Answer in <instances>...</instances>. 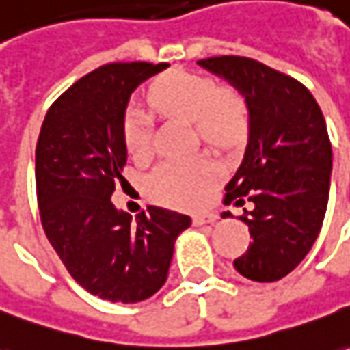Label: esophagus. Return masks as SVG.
<instances>
[{
	"instance_id": "esophagus-1",
	"label": "esophagus",
	"mask_w": 350,
	"mask_h": 350,
	"mask_svg": "<svg viewBox=\"0 0 350 350\" xmlns=\"http://www.w3.org/2000/svg\"><path fill=\"white\" fill-rule=\"evenodd\" d=\"M216 220H218V215H215V213H201V215L193 216V224L195 226L215 224Z\"/></svg>"
}]
</instances>
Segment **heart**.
<instances>
[{
	"label": "heart",
	"mask_w": 350,
	"mask_h": 350,
	"mask_svg": "<svg viewBox=\"0 0 350 350\" xmlns=\"http://www.w3.org/2000/svg\"><path fill=\"white\" fill-rule=\"evenodd\" d=\"M147 99L159 115L193 122L199 137L216 149H235L249 135L251 109L245 95L228 84L189 70H168L155 78ZM122 137L134 159L153 151L151 118L142 109H130L122 122ZM220 178V166L208 155L166 161L147 178V191L157 203L174 208H197Z\"/></svg>",
	"instance_id": "heart-1"
}]
</instances>
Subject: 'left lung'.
<instances>
[{
    "instance_id": "left-lung-1",
    "label": "left lung",
    "mask_w": 350,
    "mask_h": 350,
    "mask_svg": "<svg viewBox=\"0 0 350 350\" xmlns=\"http://www.w3.org/2000/svg\"><path fill=\"white\" fill-rule=\"evenodd\" d=\"M197 63L232 82L251 109L249 144L224 193L226 205L251 203L239 218L253 243L234 268L253 282L282 280L314 245L327 208L332 142L322 109L299 80L255 59Z\"/></svg>"
}]
</instances>
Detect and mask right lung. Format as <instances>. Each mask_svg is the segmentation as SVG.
Returning <instances> with one entry per match:
<instances>
[{
	"label": "right lung",
	"mask_w": 350,
	"mask_h": 350,
	"mask_svg": "<svg viewBox=\"0 0 350 350\" xmlns=\"http://www.w3.org/2000/svg\"><path fill=\"white\" fill-rule=\"evenodd\" d=\"M168 63H109L49 107L36 145V193L44 232L78 284L111 303H139L168 275L191 218L149 206L132 222L111 195L126 182L122 122L130 94Z\"/></svg>",
	"instance_id": "obj_1"
}]
</instances>
